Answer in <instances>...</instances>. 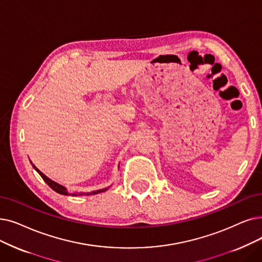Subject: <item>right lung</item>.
Returning a JSON list of instances; mask_svg holds the SVG:
<instances>
[{
    "mask_svg": "<svg viewBox=\"0 0 262 262\" xmlns=\"http://www.w3.org/2000/svg\"><path fill=\"white\" fill-rule=\"evenodd\" d=\"M33 167L35 168L36 171L40 174V177L42 178V180H43L45 182H46V183H47L54 191L59 192V194H61V195H65V196H70V195H72V196H77V195H80V196H81V195H95V194H99V192L105 191V190L108 189V188H104V189H98V190H95V191H92V192H80V194H78V192H68L67 189H66L64 186H62V185L56 183V182L50 180L48 177H46L42 172H40L39 170H38L35 166H34V165H33Z\"/></svg>",
    "mask_w": 262,
    "mask_h": 262,
    "instance_id": "obj_1",
    "label": "right lung"
}]
</instances>
